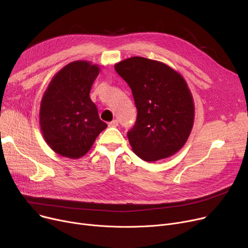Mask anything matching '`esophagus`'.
<instances>
[{
	"instance_id": "esophagus-1",
	"label": "esophagus",
	"mask_w": 248,
	"mask_h": 248,
	"mask_svg": "<svg viewBox=\"0 0 248 248\" xmlns=\"http://www.w3.org/2000/svg\"><path fill=\"white\" fill-rule=\"evenodd\" d=\"M108 125H109L110 127H116L117 125H119V121H117V120H113L112 122H110V123L108 124Z\"/></svg>"
}]
</instances>
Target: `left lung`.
Returning <instances> with one entry per match:
<instances>
[{"label":"left lung","instance_id":"left-lung-1","mask_svg":"<svg viewBox=\"0 0 248 248\" xmlns=\"http://www.w3.org/2000/svg\"><path fill=\"white\" fill-rule=\"evenodd\" d=\"M114 69L131 87L138 109L127 133L134 153L146 162L170 158L184 147L194 124V99L184 77L161 61L139 56Z\"/></svg>","mask_w":248,"mask_h":248}]
</instances>
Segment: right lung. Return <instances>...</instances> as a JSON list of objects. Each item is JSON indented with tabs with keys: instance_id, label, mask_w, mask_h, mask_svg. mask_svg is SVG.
Returning a JSON list of instances; mask_svg holds the SVG:
<instances>
[{
	"instance_id": "add662e5",
	"label": "right lung",
	"mask_w": 248,
	"mask_h": 248,
	"mask_svg": "<svg viewBox=\"0 0 248 248\" xmlns=\"http://www.w3.org/2000/svg\"><path fill=\"white\" fill-rule=\"evenodd\" d=\"M99 71L98 65L90 61H73L53 76L43 94L39 111L41 133L50 149L62 157H83L108 126L89 96Z\"/></svg>"
}]
</instances>
